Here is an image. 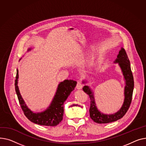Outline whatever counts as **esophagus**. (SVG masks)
Instances as JSON below:
<instances>
[{"label": "esophagus", "mask_w": 146, "mask_h": 146, "mask_svg": "<svg viewBox=\"0 0 146 146\" xmlns=\"http://www.w3.org/2000/svg\"><path fill=\"white\" fill-rule=\"evenodd\" d=\"M82 82L81 81H78V82H77V84H76V89L81 90L82 88Z\"/></svg>", "instance_id": "obj_1"}]
</instances>
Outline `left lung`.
<instances>
[{
    "label": "left lung",
    "mask_w": 146,
    "mask_h": 146,
    "mask_svg": "<svg viewBox=\"0 0 146 146\" xmlns=\"http://www.w3.org/2000/svg\"><path fill=\"white\" fill-rule=\"evenodd\" d=\"M114 62L118 63L119 67L121 68L125 82V86L124 88L125 97L123 104L117 113L113 114H105L100 112L96 106L94 93L91 89L87 85H85L82 88L83 91L89 96L91 100L89 110L90 117L94 122L98 124L109 123L121 118L127 113L131 102L134 90V78L131 70L129 59L124 48H121V50L119 51L117 58ZM82 82L85 83L86 82L83 81Z\"/></svg>",
    "instance_id": "8db88e82"
}]
</instances>
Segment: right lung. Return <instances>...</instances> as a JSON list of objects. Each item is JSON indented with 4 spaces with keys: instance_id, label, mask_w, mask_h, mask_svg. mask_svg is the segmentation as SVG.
<instances>
[{
    "instance_id": "obj_1",
    "label": "right lung",
    "mask_w": 146,
    "mask_h": 146,
    "mask_svg": "<svg viewBox=\"0 0 146 146\" xmlns=\"http://www.w3.org/2000/svg\"><path fill=\"white\" fill-rule=\"evenodd\" d=\"M30 50L31 48L28 51ZM18 70H17L15 81V91L23 113L28 119L35 124L46 126H56L62 120L64 103L71 92L74 90L76 81L65 80L63 82H60L53 100L49 107L41 113H35L28 108L22 98L18 86Z\"/></svg>"
}]
</instances>
